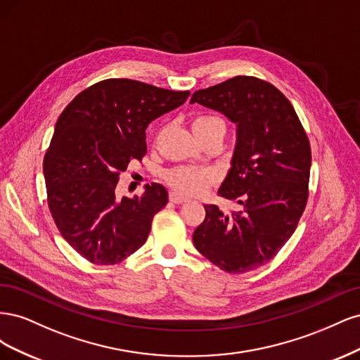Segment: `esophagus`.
Here are the masks:
<instances>
[{
    "label": "esophagus",
    "instance_id": "34e87169",
    "mask_svg": "<svg viewBox=\"0 0 360 360\" xmlns=\"http://www.w3.org/2000/svg\"><path fill=\"white\" fill-rule=\"evenodd\" d=\"M169 201L171 202H174V204H183V202H186L188 201V198L186 197H183V195H180V193H177V192H169Z\"/></svg>",
    "mask_w": 360,
    "mask_h": 360
}]
</instances>
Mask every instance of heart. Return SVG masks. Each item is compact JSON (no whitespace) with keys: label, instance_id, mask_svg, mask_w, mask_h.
Listing matches in <instances>:
<instances>
[{"label":"heart","instance_id":"1","mask_svg":"<svg viewBox=\"0 0 360 360\" xmlns=\"http://www.w3.org/2000/svg\"><path fill=\"white\" fill-rule=\"evenodd\" d=\"M213 127H224L221 118L214 115H200L193 120V132L202 134ZM165 180L171 188L184 195H200L209 189L214 181L213 171L197 167H177L167 171Z\"/></svg>","mask_w":360,"mask_h":360}]
</instances>
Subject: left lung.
I'll return each mask as SVG.
<instances>
[{
  "mask_svg": "<svg viewBox=\"0 0 360 360\" xmlns=\"http://www.w3.org/2000/svg\"><path fill=\"white\" fill-rule=\"evenodd\" d=\"M195 102L237 124L231 169L217 191L237 210L204 205L193 245L221 270L246 274L269 263L296 230L309 193V139L287 97L255 76L195 91Z\"/></svg>",
  "mask_w": 360,
  "mask_h": 360,
  "instance_id": "1",
  "label": "left lung"
}]
</instances>
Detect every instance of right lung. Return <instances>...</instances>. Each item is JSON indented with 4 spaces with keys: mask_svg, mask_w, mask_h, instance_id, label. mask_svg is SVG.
<instances>
[{
    "mask_svg": "<svg viewBox=\"0 0 360 360\" xmlns=\"http://www.w3.org/2000/svg\"><path fill=\"white\" fill-rule=\"evenodd\" d=\"M189 94L114 78L89 86L64 108L43 174L53 222L86 261L112 266L146 243L168 192L151 183L141 197L117 200V183L130 162L146 156L147 126Z\"/></svg>",
    "mask_w": 360,
    "mask_h": 360,
    "instance_id": "obj_1",
    "label": "right lung"
}]
</instances>
